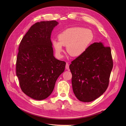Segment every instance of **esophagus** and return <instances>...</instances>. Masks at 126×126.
Here are the masks:
<instances>
[{"label": "esophagus", "mask_w": 126, "mask_h": 126, "mask_svg": "<svg viewBox=\"0 0 126 126\" xmlns=\"http://www.w3.org/2000/svg\"><path fill=\"white\" fill-rule=\"evenodd\" d=\"M65 68L67 70H69V64L68 63H66V66H65Z\"/></svg>", "instance_id": "esophagus-1"}]
</instances>
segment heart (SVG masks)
I'll return each instance as SVG.
<instances>
[{
	"label": "heart",
	"mask_w": 126,
	"mask_h": 126,
	"mask_svg": "<svg viewBox=\"0 0 126 126\" xmlns=\"http://www.w3.org/2000/svg\"><path fill=\"white\" fill-rule=\"evenodd\" d=\"M59 40H53L52 45L56 55L62 58L63 46H67L68 54L74 57L81 55L86 50L93 40L92 32L88 30L81 28H71L59 34Z\"/></svg>",
	"instance_id": "obj_1"
}]
</instances>
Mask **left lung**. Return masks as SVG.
Returning <instances> with one entry per match:
<instances>
[{
	"instance_id": "8db88e82",
	"label": "left lung",
	"mask_w": 126,
	"mask_h": 126,
	"mask_svg": "<svg viewBox=\"0 0 126 126\" xmlns=\"http://www.w3.org/2000/svg\"><path fill=\"white\" fill-rule=\"evenodd\" d=\"M113 64L110 47L101 42L91 44L71 62L69 68L72 89L79 100L92 102L104 93L108 87Z\"/></svg>"
}]
</instances>
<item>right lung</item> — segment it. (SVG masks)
Returning <instances> with one entry per match:
<instances>
[{
	"mask_svg": "<svg viewBox=\"0 0 126 126\" xmlns=\"http://www.w3.org/2000/svg\"><path fill=\"white\" fill-rule=\"evenodd\" d=\"M56 21L33 24L20 43L16 60V75L24 93L36 100L48 97L57 79L64 72L66 62L53 54L51 32Z\"/></svg>",
	"mask_w": 126,
	"mask_h": 126,
	"instance_id": "add662e5",
	"label": "right lung"
}]
</instances>
